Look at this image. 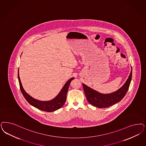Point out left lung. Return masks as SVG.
I'll use <instances>...</instances> for the list:
<instances>
[{
	"label": "left lung",
	"mask_w": 146,
	"mask_h": 146,
	"mask_svg": "<svg viewBox=\"0 0 146 146\" xmlns=\"http://www.w3.org/2000/svg\"><path fill=\"white\" fill-rule=\"evenodd\" d=\"M132 77V68L125 84L119 90L110 94H102L82 84L87 100L92 105L98 108H107L120 102L129 89Z\"/></svg>",
	"instance_id": "obj_1"
}]
</instances>
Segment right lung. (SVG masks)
Segmentation results:
<instances>
[{"label": "right lung", "instance_id": "right-lung-1", "mask_svg": "<svg viewBox=\"0 0 146 146\" xmlns=\"http://www.w3.org/2000/svg\"><path fill=\"white\" fill-rule=\"evenodd\" d=\"M18 80L19 82L20 90L24 98H25L27 101L32 106L35 107V108L40 110L41 111H45L47 112H52L56 111L59 108H60L63 106L66 100V95L68 90V87L70 84V82L72 80L74 79V78H72L66 82L62 90H61L59 94L54 98L53 99L47 101H42L34 99L30 95H29L24 90L21 81L20 77L19 75V69L18 72Z\"/></svg>", "mask_w": 146, "mask_h": 146}]
</instances>
